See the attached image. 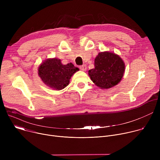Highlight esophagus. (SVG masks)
<instances>
[{"instance_id":"34e87169","label":"esophagus","mask_w":160,"mask_h":160,"mask_svg":"<svg viewBox=\"0 0 160 160\" xmlns=\"http://www.w3.org/2000/svg\"><path fill=\"white\" fill-rule=\"evenodd\" d=\"M79 68L82 71H85L87 69V66L85 64H83V65L79 66Z\"/></svg>"}]
</instances>
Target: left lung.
<instances>
[{"label": "left lung", "instance_id": "8db88e82", "mask_svg": "<svg viewBox=\"0 0 160 160\" xmlns=\"http://www.w3.org/2000/svg\"><path fill=\"white\" fill-rule=\"evenodd\" d=\"M94 66L88 71V75L98 87L104 89L117 85L125 72L123 60L119 56L109 52L99 53L94 60Z\"/></svg>", "mask_w": 160, "mask_h": 160}]
</instances>
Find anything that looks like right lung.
Here are the masks:
<instances>
[{
  "mask_svg": "<svg viewBox=\"0 0 160 160\" xmlns=\"http://www.w3.org/2000/svg\"><path fill=\"white\" fill-rule=\"evenodd\" d=\"M79 69L72 62L62 64L60 59L53 58L45 60L38 68L42 80L51 88L61 90L68 85L72 76Z\"/></svg>",
  "mask_w": 160,
  "mask_h": 160,
  "instance_id": "obj_1",
  "label": "right lung"
}]
</instances>
